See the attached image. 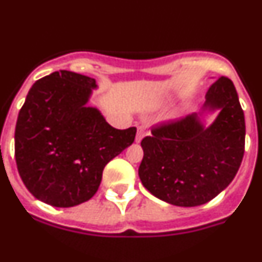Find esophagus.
I'll return each mask as SVG.
<instances>
[{
	"mask_svg": "<svg viewBox=\"0 0 262 262\" xmlns=\"http://www.w3.org/2000/svg\"><path fill=\"white\" fill-rule=\"evenodd\" d=\"M147 134V129L145 128V126H139L138 129H137V136H136V142H141L142 141L143 137Z\"/></svg>",
	"mask_w": 262,
	"mask_h": 262,
	"instance_id": "1",
	"label": "esophagus"
}]
</instances>
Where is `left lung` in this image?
<instances>
[{
  "mask_svg": "<svg viewBox=\"0 0 262 262\" xmlns=\"http://www.w3.org/2000/svg\"><path fill=\"white\" fill-rule=\"evenodd\" d=\"M219 115L207 126L205 117ZM246 123L233 81L220 77L211 85L199 112L152 129L141 142L138 176L163 202L178 207L208 203L230 185L244 155Z\"/></svg>",
  "mask_w": 262,
  "mask_h": 262,
  "instance_id": "8db88e82",
  "label": "left lung"
}]
</instances>
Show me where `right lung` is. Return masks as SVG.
I'll list each match as a JSON object with an SVG mask.
<instances>
[{
  "mask_svg": "<svg viewBox=\"0 0 262 262\" xmlns=\"http://www.w3.org/2000/svg\"><path fill=\"white\" fill-rule=\"evenodd\" d=\"M95 80L57 71L32 85L15 126V160L36 199L59 208L97 192L110 160L134 142L137 129L114 128L88 106Z\"/></svg>",
  "mask_w": 262,
  "mask_h": 262,
  "instance_id": "right-lung-1",
  "label": "right lung"
}]
</instances>
